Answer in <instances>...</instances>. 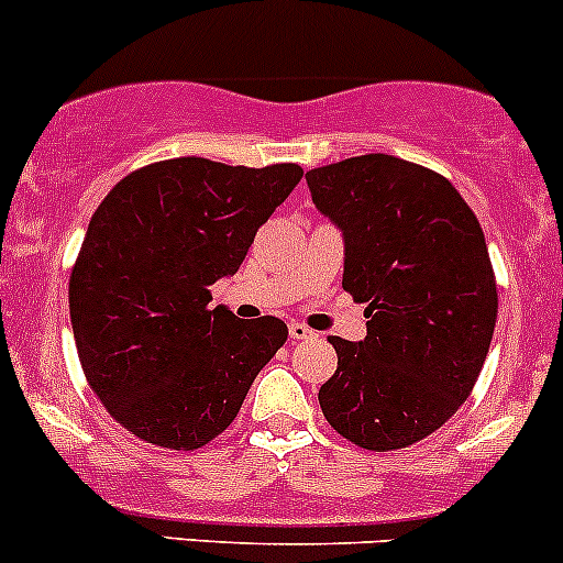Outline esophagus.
Returning <instances> with one entry per match:
<instances>
[{
  "instance_id": "1",
  "label": "esophagus",
  "mask_w": 563,
  "mask_h": 563,
  "mask_svg": "<svg viewBox=\"0 0 563 563\" xmlns=\"http://www.w3.org/2000/svg\"><path fill=\"white\" fill-rule=\"evenodd\" d=\"M314 335V330L306 328L303 322H289V339H311Z\"/></svg>"
}]
</instances>
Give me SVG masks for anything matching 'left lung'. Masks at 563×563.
I'll return each instance as SVG.
<instances>
[{
	"label": "left lung",
	"instance_id": "obj_1",
	"mask_svg": "<svg viewBox=\"0 0 563 563\" xmlns=\"http://www.w3.org/2000/svg\"><path fill=\"white\" fill-rule=\"evenodd\" d=\"M306 184L344 241L341 284L368 303L366 339H330L322 415L357 448H407L455 415L488 355L498 298L483 228L448 178L398 156L314 167Z\"/></svg>",
	"mask_w": 563,
	"mask_h": 563
}]
</instances>
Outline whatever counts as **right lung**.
Wrapping results in <instances>:
<instances>
[{
    "instance_id": "1",
    "label": "right lung",
    "mask_w": 563,
    "mask_h": 563,
    "mask_svg": "<svg viewBox=\"0 0 563 563\" xmlns=\"http://www.w3.org/2000/svg\"><path fill=\"white\" fill-rule=\"evenodd\" d=\"M300 178V165L178 156L121 178L95 211L69 276V320L91 390L137 439L211 442L287 341L279 317L239 320L211 306V287L241 268Z\"/></svg>"
}]
</instances>
